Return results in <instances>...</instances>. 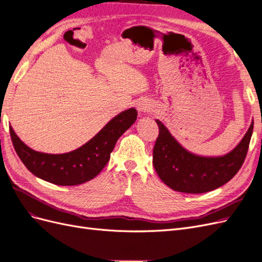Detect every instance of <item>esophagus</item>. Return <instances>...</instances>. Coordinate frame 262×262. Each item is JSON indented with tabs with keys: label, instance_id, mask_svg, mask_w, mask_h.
<instances>
[{
	"label": "esophagus",
	"instance_id": "1",
	"mask_svg": "<svg viewBox=\"0 0 262 262\" xmlns=\"http://www.w3.org/2000/svg\"><path fill=\"white\" fill-rule=\"evenodd\" d=\"M137 108L139 110V113H147L148 110L150 109L146 101H140V102H138Z\"/></svg>",
	"mask_w": 262,
	"mask_h": 262
}]
</instances>
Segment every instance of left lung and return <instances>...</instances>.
<instances>
[{
    "mask_svg": "<svg viewBox=\"0 0 262 262\" xmlns=\"http://www.w3.org/2000/svg\"><path fill=\"white\" fill-rule=\"evenodd\" d=\"M160 133L153 149V165L158 177L175 191L204 193L225 185L242 167L248 152L253 122L245 137L228 154L204 157L188 152L167 128L156 120Z\"/></svg>",
    "mask_w": 262,
    "mask_h": 262,
    "instance_id": "obj_1",
    "label": "left lung"
}]
</instances>
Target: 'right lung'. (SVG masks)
<instances>
[{
  "label": "right lung",
  "instance_id": "1",
  "mask_svg": "<svg viewBox=\"0 0 262 262\" xmlns=\"http://www.w3.org/2000/svg\"><path fill=\"white\" fill-rule=\"evenodd\" d=\"M134 108L112 119L83 146L64 154H47L28 147L10 126L15 150L26 168L35 176L58 186H76L90 181L109 162L118 139L137 120Z\"/></svg>",
  "mask_w": 262,
  "mask_h": 262
}]
</instances>
